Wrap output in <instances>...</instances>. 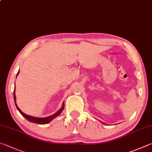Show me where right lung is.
Returning <instances> with one entry per match:
<instances>
[{"label":"right lung","mask_w":152,"mask_h":152,"mask_svg":"<svg viewBox=\"0 0 152 152\" xmlns=\"http://www.w3.org/2000/svg\"><path fill=\"white\" fill-rule=\"evenodd\" d=\"M19 72L17 73V76ZM14 100H15V105H16V108L18 109V110L19 111V112L20 113L22 114L23 116H24V118H26L27 120H28L29 122H32V123H36V124H48L50 122H51V121L55 118L56 117H57L58 115H59L60 114V113L62 112V110H64V104H63V106L61 107V108L60 109V110H58L57 112L55 113L54 114L52 115H50L48 117H46V118H34V117H32V116H30V115H28L25 114H24V113L21 111V110L19 109V107L17 106V105L16 104V96H15V90H14Z\"/></svg>","instance_id":"add662e5"}]
</instances>
